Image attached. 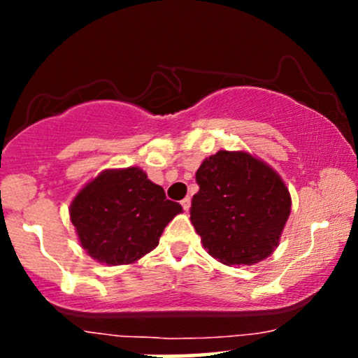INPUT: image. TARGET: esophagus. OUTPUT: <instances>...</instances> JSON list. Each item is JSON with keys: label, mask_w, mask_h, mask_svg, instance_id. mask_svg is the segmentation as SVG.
<instances>
[{"label": "esophagus", "mask_w": 358, "mask_h": 358, "mask_svg": "<svg viewBox=\"0 0 358 358\" xmlns=\"http://www.w3.org/2000/svg\"><path fill=\"white\" fill-rule=\"evenodd\" d=\"M190 205H192L190 196H185V199L182 200V207H183V210H185V212L190 210Z\"/></svg>", "instance_id": "obj_1"}]
</instances>
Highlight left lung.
Listing matches in <instances>:
<instances>
[{
    "label": "left lung",
    "instance_id": "obj_1",
    "mask_svg": "<svg viewBox=\"0 0 358 358\" xmlns=\"http://www.w3.org/2000/svg\"><path fill=\"white\" fill-rule=\"evenodd\" d=\"M190 220L212 257L250 266L273 254L291 212L276 171L245 151L220 150L196 170Z\"/></svg>",
    "mask_w": 358,
    "mask_h": 358
}]
</instances>
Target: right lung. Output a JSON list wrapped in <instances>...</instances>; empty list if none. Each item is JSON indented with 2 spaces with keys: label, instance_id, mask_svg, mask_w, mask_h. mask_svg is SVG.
<instances>
[{
  "label": "right lung",
  "instance_id": "add662e5",
  "mask_svg": "<svg viewBox=\"0 0 358 358\" xmlns=\"http://www.w3.org/2000/svg\"><path fill=\"white\" fill-rule=\"evenodd\" d=\"M180 212L182 205L166 200L138 166L104 170L71 203L82 249L108 266L131 264L153 250Z\"/></svg>",
  "mask_w": 358,
  "mask_h": 358
}]
</instances>
